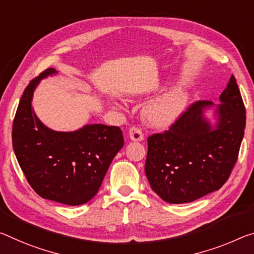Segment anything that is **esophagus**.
I'll use <instances>...</instances> for the list:
<instances>
[{
    "label": "esophagus",
    "instance_id": "34e87169",
    "mask_svg": "<svg viewBox=\"0 0 254 254\" xmlns=\"http://www.w3.org/2000/svg\"><path fill=\"white\" fill-rule=\"evenodd\" d=\"M128 136H130L132 141H142L143 140V133L141 128L136 127H132L130 130H128Z\"/></svg>",
    "mask_w": 254,
    "mask_h": 254
}]
</instances>
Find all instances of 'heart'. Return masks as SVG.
<instances>
[{
	"mask_svg": "<svg viewBox=\"0 0 254 254\" xmlns=\"http://www.w3.org/2000/svg\"><path fill=\"white\" fill-rule=\"evenodd\" d=\"M188 102V94L182 88H173L144 107L143 118L155 127H168L182 114Z\"/></svg>",
	"mask_w": 254,
	"mask_h": 254,
	"instance_id": "obj_1",
	"label": "heart"
}]
</instances>
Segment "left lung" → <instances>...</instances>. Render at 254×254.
I'll use <instances>...</instances> for the list:
<instances>
[{"label":"left lung","instance_id":"1","mask_svg":"<svg viewBox=\"0 0 254 254\" xmlns=\"http://www.w3.org/2000/svg\"><path fill=\"white\" fill-rule=\"evenodd\" d=\"M219 99L215 126L203 115L215 104L200 100L168 130L148 138L144 172L152 190L166 202H192L219 190L231 175L247 120L234 75Z\"/></svg>","mask_w":254,"mask_h":254}]
</instances>
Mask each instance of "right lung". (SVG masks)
I'll use <instances>...</instances> for the list:
<instances>
[{
  "label": "right lung",
  "instance_id": "obj_1",
  "mask_svg": "<svg viewBox=\"0 0 254 254\" xmlns=\"http://www.w3.org/2000/svg\"><path fill=\"white\" fill-rule=\"evenodd\" d=\"M58 73L53 67L31 80L20 99L12 127V144L28 183L44 199L79 206L98 189L113 158L124 144L119 127L87 124L59 132L40 122L31 107L39 81Z\"/></svg>",
  "mask_w": 254,
  "mask_h": 254
}]
</instances>
